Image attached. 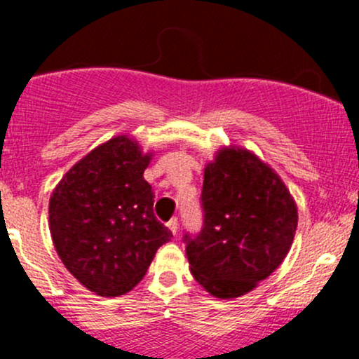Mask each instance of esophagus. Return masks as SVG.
<instances>
[{"label": "esophagus", "mask_w": 359, "mask_h": 359, "mask_svg": "<svg viewBox=\"0 0 359 359\" xmlns=\"http://www.w3.org/2000/svg\"><path fill=\"white\" fill-rule=\"evenodd\" d=\"M166 226H168V229L172 231L173 234L179 233V219H177V217H172V219L168 220V224H166Z\"/></svg>", "instance_id": "34e87169"}]
</instances>
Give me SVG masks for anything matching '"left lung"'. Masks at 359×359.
I'll list each match as a JSON object with an SVG mask.
<instances>
[{"label": "left lung", "mask_w": 359, "mask_h": 359, "mask_svg": "<svg viewBox=\"0 0 359 359\" xmlns=\"http://www.w3.org/2000/svg\"><path fill=\"white\" fill-rule=\"evenodd\" d=\"M203 227L184 234L194 280L234 299L278 269L292 247L297 205L278 173L253 153L224 147L205 168Z\"/></svg>", "instance_id": "1"}]
</instances>
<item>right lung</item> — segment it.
I'll use <instances>...</instances> for the list:
<instances>
[{
  "label": "right lung",
  "instance_id": "right-lung-1",
  "mask_svg": "<svg viewBox=\"0 0 359 359\" xmlns=\"http://www.w3.org/2000/svg\"><path fill=\"white\" fill-rule=\"evenodd\" d=\"M151 154L118 135L90 151L50 198V233L69 273L90 292L116 297L147 273L172 233L154 217L153 187L144 179Z\"/></svg>",
  "mask_w": 359,
  "mask_h": 359
}]
</instances>
